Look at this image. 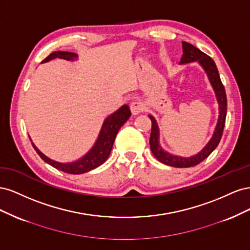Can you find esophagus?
<instances>
[{
    "label": "esophagus",
    "mask_w": 250,
    "mask_h": 250,
    "mask_svg": "<svg viewBox=\"0 0 250 250\" xmlns=\"http://www.w3.org/2000/svg\"><path fill=\"white\" fill-rule=\"evenodd\" d=\"M130 110H131V113L132 115H139L140 112L145 110V104H144L143 102L141 101H132L130 103Z\"/></svg>",
    "instance_id": "1"
}]
</instances>
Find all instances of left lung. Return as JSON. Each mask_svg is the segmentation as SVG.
Wrapping results in <instances>:
<instances>
[{
  "label": "left lung",
  "instance_id": "8db88e82",
  "mask_svg": "<svg viewBox=\"0 0 250 250\" xmlns=\"http://www.w3.org/2000/svg\"><path fill=\"white\" fill-rule=\"evenodd\" d=\"M183 57H181L179 62L180 64L197 62L202 66L204 72H206L207 76L210 82V85L215 92L217 102L219 104V117L213 135H211L210 140L208 142L207 145L203 147L200 152L190 157H184L171 154L163 149L160 143V128H158L155 118L149 115L151 123H152L149 141L151 151H152L153 155L156 157V160H158L165 165L171 166V167L175 168L193 167V166L198 165L199 163L206 160V158L213 152L221 140L225 125L226 110H228V100H226L225 89L221 82L220 76H219V72L214 60L207 54H204V53L199 49L194 47L193 44L186 42H183Z\"/></svg>",
  "mask_w": 250,
  "mask_h": 250
}]
</instances>
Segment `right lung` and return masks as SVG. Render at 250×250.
I'll return each mask as SVG.
<instances>
[{
  "mask_svg": "<svg viewBox=\"0 0 250 250\" xmlns=\"http://www.w3.org/2000/svg\"><path fill=\"white\" fill-rule=\"evenodd\" d=\"M55 58L64 59L67 60V62H74V60L78 59V55L76 53L73 52L55 51L51 53L46 59H43L42 63L48 62L50 60H53ZM130 116L131 112L129 106H128L127 104H124L123 106H121L117 111L112 112L110 116H108L104 120L101 130L94 144V146L88 150L87 153H85L82 157L78 158V160L75 162L59 163L56 161H53L50 157L44 155L42 151L34 145V143H32V146L36 150L37 154H39L44 162L51 165L52 167H54L55 169H58L69 174L86 173L90 170H94L97 167H99V166H101L107 160L111 152L113 142H115L119 129L123 126L126 121L129 119Z\"/></svg>",
  "mask_w": 250,
  "mask_h": 250,
  "instance_id": "obj_1",
  "label": "right lung"
}]
</instances>
